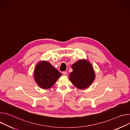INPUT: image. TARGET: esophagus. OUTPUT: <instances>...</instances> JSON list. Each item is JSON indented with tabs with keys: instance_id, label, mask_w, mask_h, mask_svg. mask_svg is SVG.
Returning a JSON list of instances; mask_svg holds the SVG:
<instances>
[{
	"instance_id": "34e87169",
	"label": "esophagus",
	"mask_w": 130,
	"mask_h": 130,
	"mask_svg": "<svg viewBox=\"0 0 130 130\" xmlns=\"http://www.w3.org/2000/svg\"><path fill=\"white\" fill-rule=\"evenodd\" d=\"M62 73L63 75H66L67 74V71H63V72H62Z\"/></svg>"
}]
</instances>
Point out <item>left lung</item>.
<instances>
[{"label": "left lung", "instance_id": "1", "mask_svg": "<svg viewBox=\"0 0 130 130\" xmlns=\"http://www.w3.org/2000/svg\"><path fill=\"white\" fill-rule=\"evenodd\" d=\"M72 72L70 74V80L76 87L84 89L92 84L95 74L92 65L88 61L79 60L72 66Z\"/></svg>", "mask_w": 130, "mask_h": 130}]
</instances>
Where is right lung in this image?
Returning a JSON list of instances; mask_svg holds the SVG:
<instances>
[{
    "instance_id": "obj_1",
    "label": "right lung",
    "mask_w": 130,
    "mask_h": 130,
    "mask_svg": "<svg viewBox=\"0 0 130 130\" xmlns=\"http://www.w3.org/2000/svg\"><path fill=\"white\" fill-rule=\"evenodd\" d=\"M61 75L49 62L43 61L37 64L35 70V79L40 87L47 89L54 85Z\"/></svg>"
}]
</instances>
